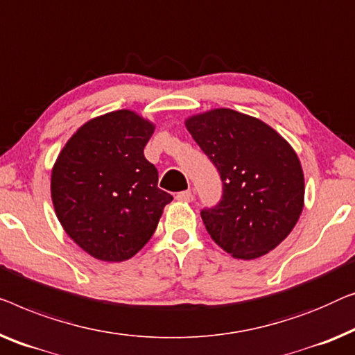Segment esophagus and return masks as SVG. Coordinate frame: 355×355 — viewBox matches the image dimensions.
<instances>
[{
	"mask_svg": "<svg viewBox=\"0 0 355 355\" xmlns=\"http://www.w3.org/2000/svg\"><path fill=\"white\" fill-rule=\"evenodd\" d=\"M176 198L179 200V202H182V203H189V202H192L193 193H192V190H184V192H179L176 195Z\"/></svg>",
	"mask_w": 355,
	"mask_h": 355,
	"instance_id": "1",
	"label": "esophagus"
}]
</instances>
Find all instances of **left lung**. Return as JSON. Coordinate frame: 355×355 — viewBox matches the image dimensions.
<instances>
[{
    "mask_svg": "<svg viewBox=\"0 0 355 355\" xmlns=\"http://www.w3.org/2000/svg\"><path fill=\"white\" fill-rule=\"evenodd\" d=\"M184 123L223 181V200L202 211L211 239L246 261L277 248L304 207V173L295 148L259 118L230 109L190 115Z\"/></svg>",
    "mask_w": 355,
    "mask_h": 355,
    "instance_id": "left-lung-1",
    "label": "left lung"
}]
</instances>
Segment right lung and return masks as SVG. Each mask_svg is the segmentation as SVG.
Instances as JSON below:
<instances>
[{
    "label": "right lung",
    "instance_id": "right-lung-1",
    "mask_svg": "<svg viewBox=\"0 0 355 355\" xmlns=\"http://www.w3.org/2000/svg\"><path fill=\"white\" fill-rule=\"evenodd\" d=\"M155 125L135 110L91 118L76 130L51 171V198L65 234L105 263L139 253L173 197L158 189L144 157Z\"/></svg>",
    "mask_w": 355,
    "mask_h": 355
}]
</instances>
